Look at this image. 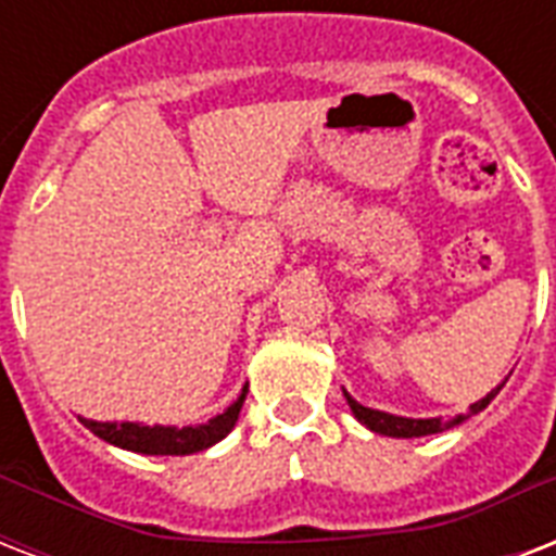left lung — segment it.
<instances>
[{"instance_id": "1", "label": "left lung", "mask_w": 556, "mask_h": 556, "mask_svg": "<svg viewBox=\"0 0 556 556\" xmlns=\"http://www.w3.org/2000/svg\"><path fill=\"white\" fill-rule=\"evenodd\" d=\"M507 381V379H504ZM504 381L495 388V391H490L484 396V400H478L476 405H469V410L466 414H460V417H452V419H408V417H393V414H384V410H372V408H364V405H358V402L346 393V402H350V408H353V414L358 417V422H364L367 429L376 431V434H388V438H422V434H438V431H446L452 429V426H457V422H464L469 414H478V410H484L490 402L495 400V393L502 391Z\"/></svg>"}]
</instances>
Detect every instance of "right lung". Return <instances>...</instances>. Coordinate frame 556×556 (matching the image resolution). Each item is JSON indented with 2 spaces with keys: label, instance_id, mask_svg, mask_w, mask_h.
Segmentation results:
<instances>
[{
  "label": "right lung",
  "instance_id": "1",
  "mask_svg": "<svg viewBox=\"0 0 556 556\" xmlns=\"http://www.w3.org/2000/svg\"><path fill=\"white\" fill-rule=\"evenodd\" d=\"M244 405V393L232 402L230 408L212 417L206 426H189V429H165V426H139V422H96V419H80L92 434L108 440L113 446L142 452V455H192L201 448L218 443L230 434V429L239 419V410Z\"/></svg>",
  "mask_w": 556,
  "mask_h": 556
}]
</instances>
